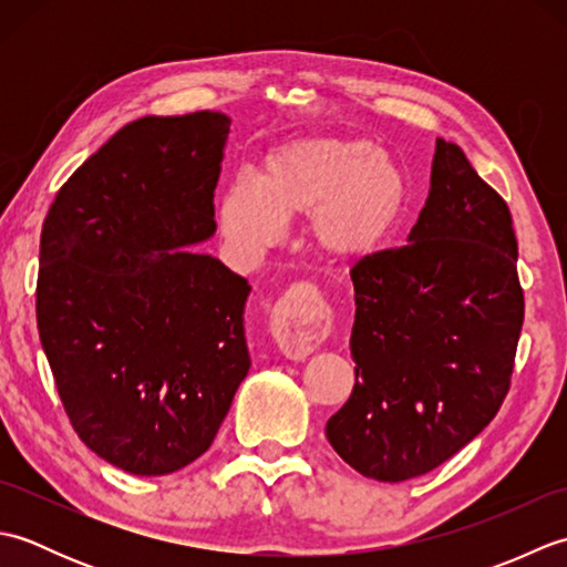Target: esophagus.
Masks as SVG:
<instances>
[{
  "instance_id": "obj_1",
  "label": "esophagus",
  "mask_w": 567,
  "mask_h": 567,
  "mask_svg": "<svg viewBox=\"0 0 567 567\" xmlns=\"http://www.w3.org/2000/svg\"><path fill=\"white\" fill-rule=\"evenodd\" d=\"M329 311L317 292L295 287L270 315V333L287 358H307L329 333Z\"/></svg>"
}]
</instances>
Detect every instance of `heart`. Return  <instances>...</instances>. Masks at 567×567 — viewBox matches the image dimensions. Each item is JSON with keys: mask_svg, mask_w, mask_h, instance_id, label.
Segmentation results:
<instances>
[{"mask_svg": "<svg viewBox=\"0 0 567 567\" xmlns=\"http://www.w3.org/2000/svg\"><path fill=\"white\" fill-rule=\"evenodd\" d=\"M412 202L404 165L368 138L311 136L262 155L258 179L238 175L216 207L221 236L236 250H262L285 219L307 214L319 258L355 265L375 256L402 226Z\"/></svg>", "mask_w": 567, "mask_h": 567, "instance_id": "1", "label": "heart"}]
</instances>
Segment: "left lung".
Segmentation results:
<instances>
[{
  "label": "left lung",
  "instance_id": "1",
  "mask_svg": "<svg viewBox=\"0 0 567 567\" xmlns=\"http://www.w3.org/2000/svg\"><path fill=\"white\" fill-rule=\"evenodd\" d=\"M516 252L507 204L461 146L436 138L406 246L351 270L355 384L327 439L360 475H424L495 419L524 323Z\"/></svg>",
  "mask_w": 567,
  "mask_h": 567
}]
</instances>
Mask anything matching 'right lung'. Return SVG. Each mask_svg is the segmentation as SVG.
<instances>
[{"label":"right lung","instance_id":"right-lung-1","mask_svg":"<svg viewBox=\"0 0 567 567\" xmlns=\"http://www.w3.org/2000/svg\"><path fill=\"white\" fill-rule=\"evenodd\" d=\"M231 118L143 116L60 187L35 319L72 429L131 475L209 449L250 370L246 277L195 250L216 231Z\"/></svg>","mask_w":567,"mask_h":567}]
</instances>
